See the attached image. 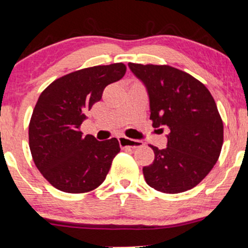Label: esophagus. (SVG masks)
<instances>
[{
  "instance_id": "34e87169",
  "label": "esophagus",
  "mask_w": 248,
  "mask_h": 248,
  "mask_svg": "<svg viewBox=\"0 0 248 248\" xmlns=\"http://www.w3.org/2000/svg\"><path fill=\"white\" fill-rule=\"evenodd\" d=\"M118 140L122 148H131V150H135V148H140L143 146V141L131 140V138H128L126 136L118 137Z\"/></svg>"
}]
</instances>
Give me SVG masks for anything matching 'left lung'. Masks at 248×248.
I'll use <instances>...</instances> for the list:
<instances>
[{"label":"left lung","instance_id":"left-lung-1","mask_svg":"<svg viewBox=\"0 0 248 248\" xmlns=\"http://www.w3.org/2000/svg\"><path fill=\"white\" fill-rule=\"evenodd\" d=\"M143 82L154 128L170 131L167 147L154 151L143 168L148 186L178 194L199 185L212 170L223 144V124L212 95L202 82L170 65L128 63Z\"/></svg>","mask_w":248,"mask_h":248}]
</instances>
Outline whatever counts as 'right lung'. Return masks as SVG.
Here are the masks:
<instances>
[{
	"instance_id": "right-lung-1",
	"label": "right lung",
	"mask_w": 248,
	"mask_h": 248,
	"mask_svg": "<svg viewBox=\"0 0 248 248\" xmlns=\"http://www.w3.org/2000/svg\"><path fill=\"white\" fill-rule=\"evenodd\" d=\"M124 74V63L81 69L53 81L39 96L29 124V147L37 169L57 189L87 193L105 180L120 152L119 141L84 136L80 124L104 88Z\"/></svg>"
}]
</instances>
